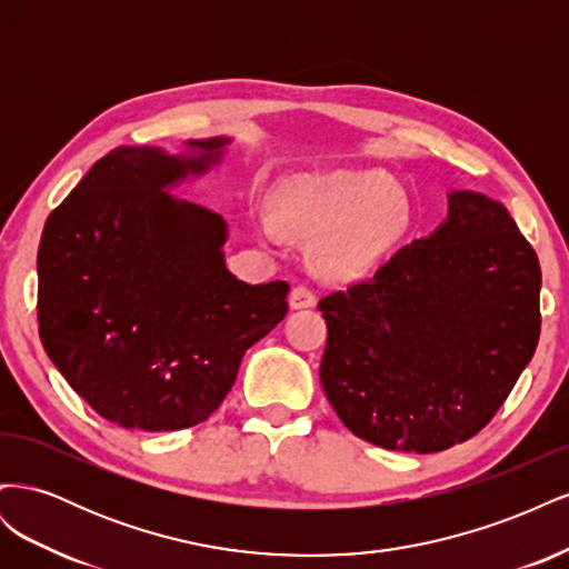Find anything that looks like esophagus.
Wrapping results in <instances>:
<instances>
[{
    "label": "esophagus",
    "mask_w": 569,
    "mask_h": 569,
    "mask_svg": "<svg viewBox=\"0 0 569 569\" xmlns=\"http://www.w3.org/2000/svg\"><path fill=\"white\" fill-rule=\"evenodd\" d=\"M289 306L291 308H311V306H316V291L311 287H306V284L295 287V289H291V295H289Z\"/></svg>",
    "instance_id": "1"
}]
</instances>
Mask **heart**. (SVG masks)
<instances>
[{
    "instance_id": "1",
    "label": "heart",
    "mask_w": 569,
    "mask_h": 569,
    "mask_svg": "<svg viewBox=\"0 0 569 569\" xmlns=\"http://www.w3.org/2000/svg\"><path fill=\"white\" fill-rule=\"evenodd\" d=\"M408 201L385 173L335 170L289 176L274 192V216L258 218L268 242L289 234L311 249L322 280L347 282L370 272L408 228Z\"/></svg>"
}]
</instances>
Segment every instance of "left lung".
Instances as JSON below:
<instances>
[{"label":"left lung","instance_id":"8db88e82","mask_svg":"<svg viewBox=\"0 0 569 569\" xmlns=\"http://www.w3.org/2000/svg\"><path fill=\"white\" fill-rule=\"evenodd\" d=\"M541 268L479 192L372 278L320 299V382L339 420L387 451L437 453L487 427L537 349Z\"/></svg>","mask_w":569,"mask_h":569}]
</instances>
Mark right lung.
<instances>
[{"instance_id":"right-lung-1","label":"right lung","mask_w":569,"mask_h":569,"mask_svg":"<svg viewBox=\"0 0 569 569\" xmlns=\"http://www.w3.org/2000/svg\"><path fill=\"white\" fill-rule=\"evenodd\" d=\"M228 137L187 157L118 147L44 222L38 322L51 363L101 418L173 432L203 422L249 347L287 313L289 284L226 268L222 216L166 187L220 161Z\"/></svg>"}]
</instances>
